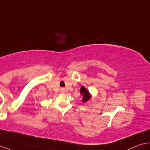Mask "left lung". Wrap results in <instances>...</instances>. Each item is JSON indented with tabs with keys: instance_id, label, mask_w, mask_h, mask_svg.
I'll use <instances>...</instances> for the list:
<instances>
[{
	"instance_id": "1",
	"label": "left lung",
	"mask_w": 150,
	"mask_h": 150,
	"mask_svg": "<svg viewBox=\"0 0 150 150\" xmlns=\"http://www.w3.org/2000/svg\"><path fill=\"white\" fill-rule=\"evenodd\" d=\"M80 93L83 95V102L85 103L90 99L91 96L88 91L84 87H81L80 88Z\"/></svg>"
}]
</instances>
